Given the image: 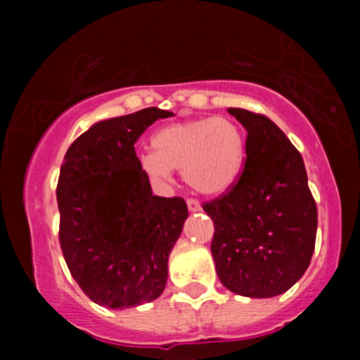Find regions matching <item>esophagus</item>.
Segmentation results:
<instances>
[{"label": "esophagus", "instance_id": "obj_1", "mask_svg": "<svg viewBox=\"0 0 360 360\" xmlns=\"http://www.w3.org/2000/svg\"><path fill=\"white\" fill-rule=\"evenodd\" d=\"M186 203H188V209H190V212H198V210L202 209L200 202L195 200V198H190V200H188Z\"/></svg>", "mask_w": 360, "mask_h": 360}]
</instances>
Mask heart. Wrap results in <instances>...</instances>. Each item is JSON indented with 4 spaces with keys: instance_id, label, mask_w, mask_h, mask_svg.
<instances>
[{
    "instance_id": "1",
    "label": "heart",
    "mask_w": 360,
    "mask_h": 360,
    "mask_svg": "<svg viewBox=\"0 0 360 360\" xmlns=\"http://www.w3.org/2000/svg\"><path fill=\"white\" fill-rule=\"evenodd\" d=\"M155 153L141 157V169L153 179L179 170L191 190L221 195L240 177L245 163V136L224 116L170 123L153 136Z\"/></svg>"
}]
</instances>
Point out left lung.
I'll return each mask as SVG.
<instances>
[{"mask_svg": "<svg viewBox=\"0 0 360 360\" xmlns=\"http://www.w3.org/2000/svg\"><path fill=\"white\" fill-rule=\"evenodd\" d=\"M248 130L237 183L203 203L214 221L217 277L231 292L271 297L291 289L315 249L317 205L300 151L264 115L228 108Z\"/></svg>", "mask_w": 360, "mask_h": 360, "instance_id": "1", "label": "left lung"}]
</instances>
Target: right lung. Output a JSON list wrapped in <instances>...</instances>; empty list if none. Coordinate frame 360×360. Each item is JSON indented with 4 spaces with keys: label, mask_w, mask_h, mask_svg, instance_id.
Wrapping results in <instances>:
<instances>
[{
    "label": "right lung",
    "mask_w": 360,
    "mask_h": 360,
    "mask_svg": "<svg viewBox=\"0 0 360 360\" xmlns=\"http://www.w3.org/2000/svg\"><path fill=\"white\" fill-rule=\"evenodd\" d=\"M170 111L146 108L103 120L69 146L57 183L59 240L76 284L106 308L157 300L188 217L181 197H157L136 141Z\"/></svg>",
    "instance_id": "obj_1"
}]
</instances>
